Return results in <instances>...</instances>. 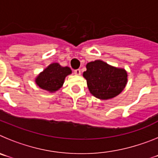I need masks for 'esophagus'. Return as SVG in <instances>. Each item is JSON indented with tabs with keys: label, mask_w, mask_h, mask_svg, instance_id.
Masks as SVG:
<instances>
[{
	"label": "esophagus",
	"mask_w": 158,
	"mask_h": 158,
	"mask_svg": "<svg viewBox=\"0 0 158 158\" xmlns=\"http://www.w3.org/2000/svg\"><path fill=\"white\" fill-rule=\"evenodd\" d=\"M73 73H74L75 75H81V70L79 69H75V70L73 71Z\"/></svg>",
	"instance_id": "34e87169"
}]
</instances>
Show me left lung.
Masks as SVG:
<instances>
[{"label":"left lung","mask_w":158,"mask_h":158,"mask_svg":"<svg viewBox=\"0 0 158 158\" xmlns=\"http://www.w3.org/2000/svg\"><path fill=\"white\" fill-rule=\"evenodd\" d=\"M83 77L87 81L90 93L100 100H108L118 96L127 82V73L124 69L111 66L101 60L86 65Z\"/></svg>","instance_id":"obj_1"}]
</instances>
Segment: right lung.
<instances>
[{"instance_id": "add662e5", "label": "right lung", "mask_w": 158, "mask_h": 158, "mask_svg": "<svg viewBox=\"0 0 158 158\" xmlns=\"http://www.w3.org/2000/svg\"><path fill=\"white\" fill-rule=\"evenodd\" d=\"M72 70L68 66L62 67L58 63H52L38 75L35 83L39 87L54 93L62 87L65 78Z\"/></svg>"}]
</instances>
